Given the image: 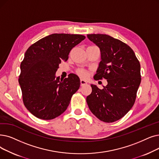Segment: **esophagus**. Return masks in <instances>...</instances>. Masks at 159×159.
<instances>
[{
    "mask_svg": "<svg viewBox=\"0 0 159 159\" xmlns=\"http://www.w3.org/2000/svg\"><path fill=\"white\" fill-rule=\"evenodd\" d=\"M80 86H84V85H86L87 84V82L86 80H83V79H80Z\"/></svg>",
    "mask_w": 159,
    "mask_h": 159,
    "instance_id": "obj_1",
    "label": "esophagus"
}]
</instances>
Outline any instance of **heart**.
Returning a JSON list of instances; mask_svg holds the SVG:
<instances>
[{
    "label": "heart",
    "instance_id": "obj_1",
    "mask_svg": "<svg viewBox=\"0 0 159 159\" xmlns=\"http://www.w3.org/2000/svg\"><path fill=\"white\" fill-rule=\"evenodd\" d=\"M78 74L82 77H86L87 75H88L87 72L84 70H79L78 71Z\"/></svg>",
    "mask_w": 159,
    "mask_h": 159
}]
</instances>
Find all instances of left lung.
<instances>
[{
  "label": "left lung",
  "mask_w": 159,
  "mask_h": 159,
  "mask_svg": "<svg viewBox=\"0 0 159 159\" xmlns=\"http://www.w3.org/2000/svg\"><path fill=\"white\" fill-rule=\"evenodd\" d=\"M87 37L101 51V61L94 79H105L108 82L102 89L91 85L87 104L101 121L112 123L123 118L134 104L141 82L140 64L133 50L123 41L106 34Z\"/></svg>",
  "instance_id": "8db88e82"
}]
</instances>
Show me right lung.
I'll return each mask as SVG.
<instances>
[{
    "instance_id": "add662e5",
    "label": "right lung",
    "mask_w": 159,
    "mask_h": 159,
    "mask_svg": "<svg viewBox=\"0 0 159 159\" xmlns=\"http://www.w3.org/2000/svg\"><path fill=\"white\" fill-rule=\"evenodd\" d=\"M86 37L80 34H52L26 50L20 63L19 83L25 107L36 118L49 120L64 113L80 87L77 75L55 77L59 64Z\"/></svg>"
}]
</instances>
